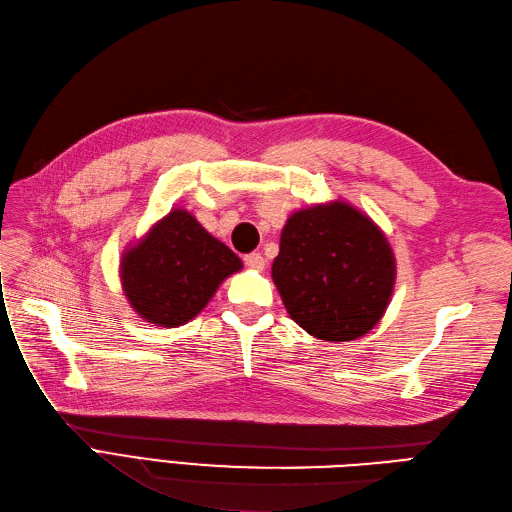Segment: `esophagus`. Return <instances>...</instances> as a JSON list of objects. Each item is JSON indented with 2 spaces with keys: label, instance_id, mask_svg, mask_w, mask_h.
Here are the masks:
<instances>
[{
  "label": "esophagus",
  "instance_id": "obj_1",
  "mask_svg": "<svg viewBox=\"0 0 512 512\" xmlns=\"http://www.w3.org/2000/svg\"><path fill=\"white\" fill-rule=\"evenodd\" d=\"M244 263H246V268H251V270H263V268H266V259H263L261 253L244 255Z\"/></svg>",
  "mask_w": 512,
  "mask_h": 512
}]
</instances>
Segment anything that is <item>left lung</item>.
Returning a JSON list of instances; mask_svg holds the SVG:
<instances>
[{
  "label": "left lung",
  "mask_w": 512,
  "mask_h": 512,
  "mask_svg": "<svg viewBox=\"0 0 512 512\" xmlns=\"http://www.w3.org/2000/svg\"><path fill=\"white\" fill-rule=\"evenodd\" d=\"M272 278L291 319L310 336L346 342L368 334L383 317L395 261L366 214L336 202L287 221Z\"/></svg>",
  "instance_id": "left-lung-1"
}]
</instances>
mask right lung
<instances>
[{
  "label": "right lung",
  "instance_id": "add662e5",
  "mask_svg": "<svg viewBox=\"0 0 512 512\" xmlns=\"http://www.w3.org/2000/svg\"><path fill=\"white\" fill-rule=\"evenodd\" d=\"M240 268L238 255L189 212L172 210L123 257L121 280L142 319L174 327L191 321L223 278Z\"/></svg>",
  "mask_w": 512,
  "mask_h": 512
}]
</instances>
